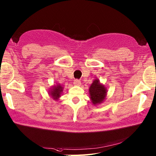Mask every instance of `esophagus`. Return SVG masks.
Returning <instances> with one entry per match:
<instances>
[{"label":"esophagus","mask_w":156,"mask_h":156,"mask_svg":"<svg viewBox=\"0 0 156 156\" xmlns=\"http://www.w3.org/2000/svg\"><path fill=\"white\" fill-rule=\"evenodd\" d=\"M73 84H74V85H75V86H80L81 84V83L80 81L78 80V79H76V80L74 81Z\"/></svg>","instance_id":"1"}]
</instances>
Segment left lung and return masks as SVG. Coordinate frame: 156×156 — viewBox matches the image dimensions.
Instances as JSON below:
<instances>
[{
	"label": "left lung",
	"instance_id": "left-lung-1",
	"mask_svg": "<svg viewBox=\"0 0 156 156\" xmlns=\"http://www.w3.org/2000/svg\"><path fill=\"white\" fill-rule=\"evenodd\" d=\"M89 98L94 105L101 104L107 97V89L98 79L93 80L89 89Z\"/></svg>",
	"mask_w": 156,
	"mask_h": 156
}]
</instances>
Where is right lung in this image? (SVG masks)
I'll use <instances>...</instances> for the list:
<instances>
[{
	"mask_svg": "<svg viewBox=\"0 0 156 156\" xmlns=\"http://www.w3.org/2000/svg\"><path fill=\"white\" fill-rule=\"evenodd\" d=\"M63 91V86L57 83L54 85L53 86H52L49 89L48 93H49V95H50V97H51L52 99H53L55 101H57V100L61 98Z\"/></svg>",
	"mask_w": 156,
	"mask_h": 156,
	"instance_id": "obj_1",
	"label": "right lung"
}]
</instances>
